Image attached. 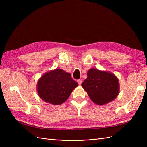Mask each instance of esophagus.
<instances>
[{
    "instance_id": "34e87169",
    "label": "esophagus",
    "mask_w": 147,
    "mask_h": 147,
    "mask_svg": "<svg viewBox=\"0 0 147 147\" xmlns=\"http://www.w3.org/2000/svg\"><path fill=\"white\" fill-rule=\"evenodd\" d=\"M77 83H78L79 85H80V84H81L82 83V81L81 80H77Z\"/></svg>"
}]
</instances>
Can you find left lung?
Here are the masks:
<instances>
[{
	"label": "left lung",
	"mask_w": 147,
	"mask_h": 147,
	"mask_svg": "<svg viewBox=\"0 0 147 147\" xmlns=\"http://www.w3.org/2000/svg\"><path fill=\"white\" fill-rule=\"evenodd\" d=\"M87 77L82 86L94 104L105 105L117 98L119 84L113 74L93 68L88 71Z\"/></svg>",
	"instance_id": "8db88e82"
}]
</instances>
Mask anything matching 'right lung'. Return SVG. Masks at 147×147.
Returning <instances> with one entry per match:
<instances>
[{"mask_svg":"<svg viewBox=\"0 0 147 147\" xmlns=\"http://www.w3.org/2000/svg\"><path fill=\"white\" fill-rule=\"evenodd\" d=\"M78 85L70 73L56 69L45 73L38 79L37 90L38 96L45 102L60 105L67 100Z\"/></svg>","mask_w":147,"mask_h":147,"instance_id":"obj_1","label":"right lung"}]
</instances>
